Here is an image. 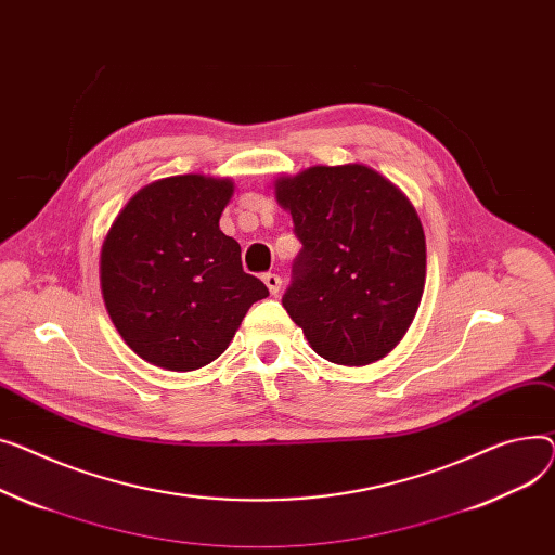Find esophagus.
I'll list each match as a JSON object with an SVG mask.
<instances>
[{"instance_id":"34e87169","label":"esophagus","mask_w":555,"mask_h":555,"mask_svg":"<svg viewBox=\"0 0 555 555\" xmlns=\"http://www.w3.org/2000/svg\"><path fill=\"white\" fill-rule=\"evenodd\" d=\"M262 280H264V284L269 286L271 296H278V293H280V286H282V278H280V275H275V273H267Z\"/></svg>"}]
</instances>
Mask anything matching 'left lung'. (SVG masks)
Segmentation results:
<instances>
[{"label": "left lung", "instance_id": "8db88e82", "mask_svg": "<svg viewBox=\"0 0 555 555\" xmlns=\"http://www.w3.org/2000/svg\"><path fill=\"white\" fill-rule=\"evenodd\" d=\"M300 240L282 307L338 365H367L405 336L426 284V235L405 194L367 166H315L275 183Z\"/></svg>", "mask_w": 555, "mask_h": 555}]
</instances>
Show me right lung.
Listing matches in <instances>:
<instances>
[{
    "label": "right lung",
    "mask_w": 555,
    "mask_h": 555,
    "mask_svg": "<svg viewBox=\"0 0 555 555\" xmlns=\"http://www.w3.org/2000/svg\"><path fill=\"white\" fill-rule=\"evenodd\" d=\"M233 183L202 175L160 179L116 217L101 253L105 307L143 361L192 372L212 363L269 288L242 269L219 231Z\"/></svg>",
    "instance_id": "add662e5"
}]
</instances>
